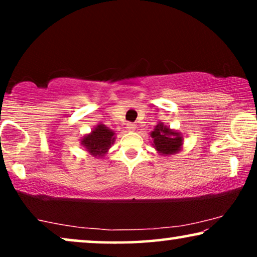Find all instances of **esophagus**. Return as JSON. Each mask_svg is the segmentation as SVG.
Wrapping results in <instances>:
<instances>
[{
    "mask_svg": "<svg viewBox=\"0 0 257 257\" xmlns=\"http://www.w3.org/2000/svg\"><path fill=\"white\" fill-rule=\"evenodd\" d=\"M127 131H135L136 130V124H132V122H128L127 124Z\"/></svg>",
    "mask_w": 257,
    "mask_h": 257,
    "instance_id": "1",
    "label": "esophagus"
}]
</instances>
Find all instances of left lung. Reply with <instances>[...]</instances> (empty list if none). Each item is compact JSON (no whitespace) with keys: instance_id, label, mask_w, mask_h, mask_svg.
I'll return each instance as SVG.
<instances>
[{"instance_id":"1","label":"left lung","mask_w":257,"mask_h":257,"mask_svg":"<svg viewBox=\"0 0 257 257\" xmlns=\"http://www.w3.org/2000/svg\"><path fill=\"white\" fill-rule=\"evenodd\" d=\"M152 138V145L157 152L163 157H170L180 152L184 144V137L181 132L172 130L170 126L159 121L150 133Z\"/></svg>"}]
</instances>
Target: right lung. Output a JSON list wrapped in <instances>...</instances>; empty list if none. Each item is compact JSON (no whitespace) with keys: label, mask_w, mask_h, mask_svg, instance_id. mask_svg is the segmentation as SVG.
I'll use <instances>...</instances> for the list:
<instances>
[{"label":"right lung","mask_w":257,"mask_h":257,"mask_svg":"<svg viewBox=\"0 0 257 257\" xmlns=\"http://www.w3.org/2000/svg\"><path fill=\"white\" fill-rule=\"evenodd\" d=\"M80 145L94 158H103L115 142V133L106 125L98 124L92 131L83 136Z\"/></svg>","instance_id":"1"}]
</instances>
